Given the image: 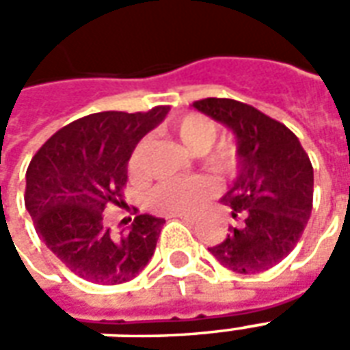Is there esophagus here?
<instances>
[{
	"mask_svg": "<svg viewBox=\"0 0 350 350\" xmlns=\"http://www.w3.org/2000/svg\"><path fill=\"white\" fill-rule=\"evenodd\" d=\"M172 217H178V219L187 223V225H195L197 223V217H191V215H172Z\"/></svg>",
	"mask_w": 350,
	"mask_h": 350,
	"instance_id": "esophagus-1",
	"label": "esophagus"
}]
</instances>
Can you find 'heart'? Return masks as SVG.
<instances>
[{
    "label": "heart",
    "instance_id": "b5f03b06",
    "mask_svg": "<svg viewBox=\"0 0 350 350\" xmlns=\"http://www.w3.org/2000/svg\"><path fill=\"white\" fill-rule=\"evenodd\" d=\"M170 129L176 138L182 142L191 153L202 155V163L208 170L217 176L232 174L236 167V152L228 142H219L210 146L217 138V125L202 114H185L176 120ZM146 138H142L131 153L129 172L133 178H142V157L146 150ZM212 182L204 178H174L157 183L146 197V206L155 213L165 215H182V213L197 212L208 198L212 197Z\"/></svg>",
    "mask_w": 350,
    "mask_h": 350
}]
</instances>
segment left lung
Here are the masks:
<instances>
[{
    "instance_id": "1",
    "label": "left lung",
    "mask_w": 350,
    "mask_h": 350,
    "mask_svg": "<svg viewBox=\"0 0 350 350\" xmlns=\"http://www.w3.org/2000/svg\"><path fill=\"white\" fill-rule=\"evenodd\" d=\"M193 107L236 137L238 174L221 202L238 225L210 253L238 273L268 270L294 250L311 215L308 153L288 127L245 103L208 97Z\"/></svg>"
}]
</instances>
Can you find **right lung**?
<instances>
[{
	"instance_id": "1",
	"label": "right lung",
	"mask_w": 350,
	"mask_h": 350,
	"mask_svg": "<svg viewBox=\"0 0 350 350\" xmlns=\"http://www.w3.org/2000/svg\"><path fill=\"white\" fill-rule=\"evenodd\" d=\"M168 107L148 112H97L65 125L44 142L26 172V208L35 230L79 278L118 285L150 262L165 219L137 215L112 230L105 208L122 206L127 163L140 138L155 129Z\"/></svg>"
}]
</instances>
